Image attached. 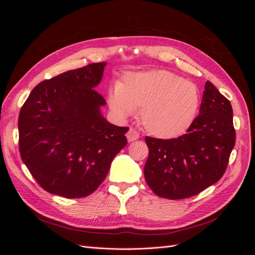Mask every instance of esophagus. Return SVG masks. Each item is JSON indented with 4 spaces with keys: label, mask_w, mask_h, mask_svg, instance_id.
Returning a JSON list of instances; mask_svg holds the SVG:
<instances>
[{
    "label": "esophagus",
    "mask_w": 255,
    "mask_h": 255,
    "mask_svg": "<svg viewBox=\"0 0 255 255\" xmlns=\"http://www.w3.org/2000/svg\"><path fill=\"white\" fill-rule=\"evenodd\" d=\"M127 138H128V141H134V140H137L138 138H139V134H138L137 130L133 128H129L128 132L127 133Z\"/></svg>",
    "instance_id": "obj_1"
}]
</instances>
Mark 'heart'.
I'll use <instances>...</instances> for the list:
<instances>
[{"instance_id":"heart-1","label":"heart","mask_w":255,"mask_h":255,"mask_svg":"<svg viewBox=\"0 0 255 255\" xmlns=\"http://www.w3.org/2000/svg\"><path fill=\"white\" fill-rule=\"evenodd\" d=\"M107 99L111 110L122 119L141 107L144 128L164 139L186 132L200 104L196 85L167 70L129 72L109 90Z\"/></svg>"}]
</instances>
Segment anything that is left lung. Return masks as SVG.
<instances>
[{"instance_id":"8db88e82","label":"left lung","mask_w":255,"mask_h":255,"mask_svg":"<svg viewBox=\"0 0 255 255\" xmlns=\"http://www.w3.org/2000/svg\"><path fill=\"white\" fill-rule=\"evenodd\" d=\"M204 88L200 114L186 134L172 139L145 137L149 157L144 179L158 197L196 196L226 171L235 144L232 106L211 82Z\"/></svg>"}]
</instances>
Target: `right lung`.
I'll return each instance as SVG.
<instances>
[{"mask_svg": "<svg viewBox=\"0 0 255 255\" xmlns=\"http://www.w3.org/2000/svg\"><path fill=\"white\" fill-rule=\"evenodd\" d=\"M105 66L94 63L41 82L20 111L21 158L50 194L89 196L128 143V128L112 125L101 113L106 101L96 87Z\"/></svg>", "mask_w": 255, "mask_h": 255, "instance_id": "right-lung-1", "label": "right lung"}]
</instances>
